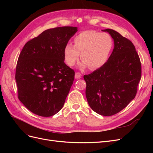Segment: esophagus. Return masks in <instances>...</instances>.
<instances>
[{
    "label": "esophagus",
    "mask_w": 153,
    "mask_h": 153,
    "mask_svg": "<svg viewBox=\"0 0 153 153\" xmlns=\"http://www.w3.org/2000/svg\"><path fill=\"white\" fill-rule=\"evenodd\" d=\"M75 77L76 79H80V78L82 77L81 73H79V72H76V73H75Z\"/></svg>",
    "instance_id": "1"
}]
</instances>
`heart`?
I'll return each instance as SVG.
<instances>
[{
	"label": "heart",
	"mask_w": 153,
	"mask_h": 153,
	"mask_svg": "<svg viewBox=\"0 0 153 153\" xmlns=\"http://www.w3.org/2000/svg\"><path fill=\"white\" fill-rule=\"evenodd\" d=\"M113 39L108 33L95 30L81 32L74 38V45L67 44L64 50V59L69 66H73L81 58L80 67L96 69L108 61L113 48Z\"/></svg>",
	"instance_id": "1"
}]
</instances>
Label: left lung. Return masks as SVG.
Segmentation results:
<instances>
[{"mask_svg": "<svg viewBox=\"0 0 153 153\" xmlns=\"http://www.w3.org/2000/svg\"><path fill=\"white\" fill-rule=\"evenodd\" d=\"M107 32L114 41V48L104 65L84 75L85 95L95 112L110 116L119 112L136 96L142 68L139 56L131 41L112 29Z\"/></svg>", "mask_w": 153, "mask_h": 153, "instance_id": "obj_1", "label": "left lung"}]
</instances>
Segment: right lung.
I'll use <instances>...</instances> for the list:
<instances>
[{
  "mask_svg": "<svg viewBox=\"0 0 153 153\" xmlns=\"http://www.w3.org/2000/svg\"><path fill=\"white\" fill-rule=\"evenodd\" d=\"M77 29L46 30L20 52L15 74L18 96L32 113L50 117L62 108L75 78V71L64 62V50Z\"/></svg>",
  "mask_w": 153,
  "mask_h": 153,
  "instance_id": "add662e5",
  "label": "right lung"
}]
</instances>
